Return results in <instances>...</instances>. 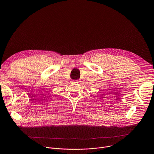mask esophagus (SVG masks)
<instances>
[{"instance_id": "34e87169", "label": "esophagus", "mask_w": 154, "mask_h": 154, "mask_svg": "<svg viewBox=\"0 0 154 154\" xmlns=\"http://www.w3.org/2000/svg\"><path fill=\"white\" fill-rule=\"evenodd\" d=\"M75 82H77V81H75Z\"/></svg>"}]
</instances>
